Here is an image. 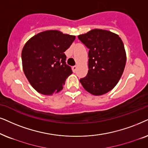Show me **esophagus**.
<instances>
[{"label": "esophagus", "instance_id": "34e87169", "mask_svg": "<svg viewBox=\"0 0 148 148\" xmlns=\"http://www.w3.org/2000/svg\"><path fill=\"white\" fill-rule=\"evenodd\" d=\"M77 66H73L72 67V70H73V72H76V70H77Z\"/></svg>", "mask_w": 148, "mask_h": 148}]
</instances>
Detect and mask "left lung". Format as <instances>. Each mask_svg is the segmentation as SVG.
<instances>
[{"label": "left lung", "instance_id": "1", "mask_svg": "<svg viewBox=\"0 0 148 148\" xmlns=\"http://www.w3.org/2000/svg\"><path fill=\"white\" fill-rule=\"evenodd\" d=\"M78 38L88 51V70L80 82L86 91L101 95L113 89L125 70L127 56L123 40L112 32L94 29Z\"/></svg>", "mask_w": 148, "mask_h": 148}]
</instances>
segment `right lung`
<instances>
[{
	"label": "right lung",
	"mask_w": 148,
	"mask_h": 148,
	"mask_svg": "<svg viewBox=\"0 0 148 148\" xmlns=\"http://www.w3.org/2000/svg\"><path fill=\"white\" fill-rule=\"evenodd\" d=\"M75 38L58 30H47L25 43L21 51L23 70L37 92L52 95L63 89L66 78L72 74L64 52Z\"/></svg>",
	"instance_id": "right-lung-1"
}]
</instances>
